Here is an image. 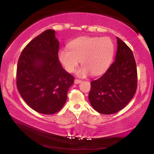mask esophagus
<instances>
[{
	"label": "esophagus",
	"instance_id": "obj_1",
	"mask_svg": "<svg viewBox=\"0 0 154 154\" xmlns=\"http://www.w3.org/2000/svg\"><path fill=\"white\" fill-rule=\"evenodd\" d=\"M74 82H75V84H78V83H80L81 82H82V80H80V79H75Z\"/></svg>",
	"mask_w": 154,
	"mask_h": 154
}]
</instances>
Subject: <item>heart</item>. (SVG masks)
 Listing matches in <instances>:
<instances>
[{
    "instance_id": "b5f03b06",
    "label": "heart",
    "mask_w": 154,
    "mask_h": 154,
    "mask_svg": "<svg viewBox=\"0 0 154 154\" xmlns=\"http://www.w3.org/2000/svg\"><path fill=\"white\" fill-rule=\"evenodd\" d=\"M69 48L59 51V60L69 72L75 71L81 60L83 66L77 74L82 77L90 73L98 75L105 72L114 54L113 43L108 37L83 36L72 41Z\"/></svg>"
}]
</instances>
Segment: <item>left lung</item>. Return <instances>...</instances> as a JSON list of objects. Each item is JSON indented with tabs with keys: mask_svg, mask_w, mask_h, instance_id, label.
I'll return each mask as SVG.
<instances>
[{
	"mask_svg": "<svg viewBox=\"0 0 154 154\" xmlns=\"http://www.w3.org/2000/svg\"><path fill=\"white\" fill-rule=\"evenodd\" d=\"M116 60L103 76L91 82L88 98L98 113H116L133 98L137 88V64L130 48L117 37Z\"/></svg>",
	"mask_w": 154,
	"mask_h": 154,
	"instance_id": "8db88e82",
	"label": "left lung"
}]
</instances>
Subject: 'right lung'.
<instances>
[{"instance_id": "1", "label": "right lung", "mask_w": 154, "mask_h": 154, "mask_svg": "<svg viewBox=\"0 0 154 154\" xmlns=\"http://www.w3.org/2000/svg\"><path fill=\"white\" fill-rule=\"evenodd\" d=\"M59 42L55 30H46L30 41L21 53L16 72L17 88L30 108L51 115L62 108L74 77L58 60Z\"/></svg>"}]
</instances>
